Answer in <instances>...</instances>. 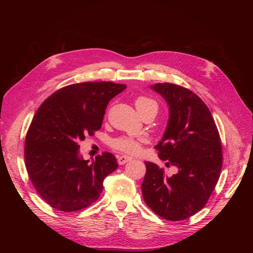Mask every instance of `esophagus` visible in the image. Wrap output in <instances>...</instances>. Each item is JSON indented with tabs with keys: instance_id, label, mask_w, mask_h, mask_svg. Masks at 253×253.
<instances>
[{
	"instance_id": "1",
	"label": "esophagus",
	"mask_w": 253,
	"mask_h": 253,
	"mask_svg": "<svg viewBox=\"0 0 253 253\" xmlns=\"http://www.w3.org/2000/svg\"><path fill=\"white\" fill-rule=\"evenodd\" d=\"M131 160V157H127V156H118V164L119 165H125L127 162Z\"/></svg>"
}]
</instances>
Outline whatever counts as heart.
<instances>
[{
  "label": "heart",
  "mask_w": 253,
  "mask_h": 253,
  "mask_svg": "<svg viewBox=\"0 0 253 253\" xmlns=\"http://www.w3.org/2000/svg\"><path fill=\"white\" fill-rule=\"evenodd\" d=\"M135 106L140 115L150 109H155L157 111L156 102L153 101L152 99L147 98V97L137 98L135 100ZM142 143H143V139H141V138H134V137L122 136V137H119V138H117V139L113 140L112 145L114 149H116L120 152L126 153V154L135 155V154H138V153H140Z\"/></svg>",
  "instance_id": "heart-1"
}]
</instances>
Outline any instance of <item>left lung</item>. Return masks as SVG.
<instances>
[{
  "mask_svg": "<svg viewBox=\"0 0 253 253\" xmlns=\"http://www.w3.org/2000/svg\"><path fill=\"white\" fill-rule=\"evenodd\" d=\"M150 87L169 106L166 131L155 148L177 173L166 176L156 164L145 162L142 196L157 215L182 220L204 208L218 181L223 166L219 134L209 109L193 91L172 83Z\"/></svg>",
  "mask_w": 253,
  "mask_h": 253,
  "instance_id": "obj_1",
  "label": "left lung"
}]
</instances>
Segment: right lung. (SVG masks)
Returning <instances> with one entry per match:
<instances>
[{
  "label": "right lung",
  "instance_id": "1",
  "mask_svg": "<svg viewBox=\"0 0 253 253\" xmlns=\"http://www.w3.org/2000/svg\"><path fill=\"white\" fill-rule=\"evenodd\" d=\"M126 88L113 82L71 84L45 100L25 138V165L37 192L52 208L78 211L96 202L103 180L118 168L109 152L84 160L80 141L102 126L111 99Z\"/></svg>",
  "mask_w": 253,
  "mask_h": 253
}]
</instances>
